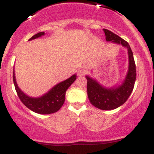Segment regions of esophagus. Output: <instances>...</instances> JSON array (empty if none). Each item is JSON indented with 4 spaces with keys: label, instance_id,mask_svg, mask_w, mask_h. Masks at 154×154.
Returning a JSON list of instances; mask_svg holds the SVG:
<instances>
[{
    "label": "esophagus",
    "instance_id": "1",
    "mask_svg": "<svg viewBox=\"0 0 154 154\" xmlns=\"http://www.w3.org/2000/svg\"><path fill=\"white\" fill-rule=\"evenodd\" d=\"M85 72L83 69H80L78 71L77 75H78V76H79V77H82V76L85 75Z\"/></svg>",
    "mask_w": 154,
    "mask_h": 154
}]
</instances>
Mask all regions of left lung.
<instances>
[{"instance_id":"obj_1","label":"left lung","mask_w":154,"mask_h":154,"mask_svg":"<svg viewBox=\"0 0 154 154\" xmlns=\"http://www.w3.org/2000/svg\"><path fill=\"white\" fill-rule=\"evenodd\" d=\"M103 30L107 42L122 45L128 49V71L121 84L111 88L103 87L95 79L86 75L88 96L95 107L101 110H112L125 103L132 93L136 79V67L133 54L128 42L106 29Z\"/></svg>"}]
</instances>
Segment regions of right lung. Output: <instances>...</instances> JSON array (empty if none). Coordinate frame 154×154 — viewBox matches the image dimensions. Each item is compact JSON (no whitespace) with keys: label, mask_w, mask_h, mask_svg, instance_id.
I'll use <instances>...</instances> for the list:
<instances>
[{"label":"right lung","mask_w":154,"mask_h":154,"mask_svg":"<svg viewBox=\"0 0 154 154\" xmlns=\"http://www.w3.org/2000/svg\"><path fill=\"white\" fill-rule=\"evenodd\" d=\"M45 35L44 32H38L33 35L29 40H34ZM77 75L75 74L66 80L58 83L54 86L48 93L38 98L29 97L26 95L22 90L19 88L17 83L15 77V72L14 69L13 81L14 84L16 91L18 95L19 99L24 103V106L31 111L40 114H49L56 112L61 109L65 101V94L69 87L76 80Z\"/></svg>","instance_id":"add662e5"}]
</instances>
